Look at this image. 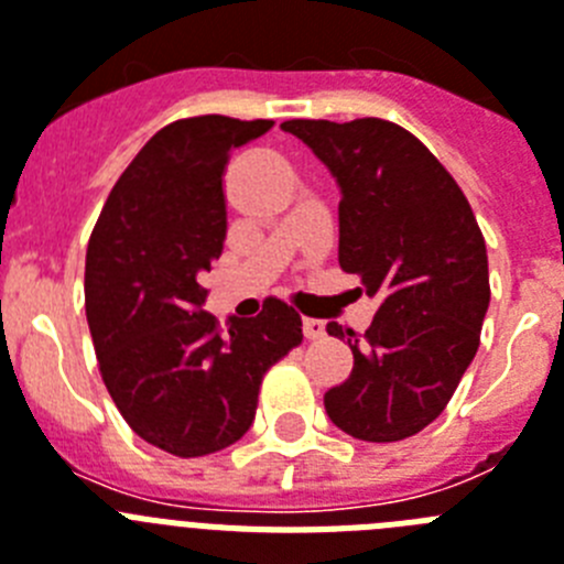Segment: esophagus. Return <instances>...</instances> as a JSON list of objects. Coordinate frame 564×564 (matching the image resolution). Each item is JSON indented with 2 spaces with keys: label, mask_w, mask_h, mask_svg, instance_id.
Listing matches in <instances>:
<instances>
[{
  "label": "esophagus",
  "mask_w": 564,
  "mask_h": 564,
  "mask_svg": "<svg viewBox=\"0 0 564 564\" xmlns=\"http://www.w3.org/2000/svg\"><path fill=\"white\" fill-rule=\"evenodd\" d=\"M302 333H305V338H322L325 336V322H318V318H302Z\"/></svg>",
  "instance_id": "obj_1"
}]
</instances>
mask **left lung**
Returning <instances> with one entry per match:
<instances>
[{
	"label": "left lung",
	"instance_id": "1",
	"mask_svg": "<svg viewBox=\"0 0 564 564\" xmlns=\"http://www.w3.org/2000/svg\"><path fill=\"white\" fill-rule=\"evenodd\" d=\"M341 192L338 265L378 299L372 325L347 336L350 378L325 392L347 435L392 443L430 426L480 347L488 311L486 239L466 194L435 154L381 118L285 121Z\"/></svg>",
	"mask_w": 564,
	"mask_h": 564
}]
</instances>
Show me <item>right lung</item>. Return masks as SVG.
Instances as JSON below:
<instances>
[{
  "label": "right lung",
  "instance_id": "1",
  "mask_svg": "<svg viewBox=\"0 0 564 564\" xmlns=\"http://www.w3.org/2000/svg\"><path fill=\"white\" fill-rule=\"evenodd\" d=\"M273 121L183 118L134 154L87 246L84 302L98 367L134 435L177 457L220 452L251 430L262 376L302 341V318L265 299L253 318L206 305L200 276L223 253L231 149Z\"/></svg>",
  "mask_w": 564,
  "mask_h": 564
}]
</instances>
